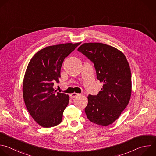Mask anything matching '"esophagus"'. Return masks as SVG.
Here are the masks:
<instances>
[{"label": "esophagus", "mask_w": 156, "mask_h": 156, "mask_svg": "<svg viewBox=\"0 0 156 156\" xmlns=\"http://www.w3.org/2000/svg\"><path fill=\"white\" fill-rule=\"evenodd\" d=\"M80 94H77V93H72V94H70V98H75V97H76V96H78V95H79Z\"/></svg>", "instance_id": "1"}]
</instances>
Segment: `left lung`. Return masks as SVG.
<instances>
[{
	"instance_id": "left-lung-1",
	"label": "left lung",
	"mask_w": 156,
	"mask_h": 156,
	"mask_svg": "<svg viewBox=\"0 0 156 156\" xmlns=\"http://www.w3.org/2000/svg\"><path fill=\"white\" fill-rule=\"evenodd\" d=\"M94 65L97 78L103 82L97 95H89L85 113L96 124L107 126L115 122L127 106L132 92L131 72L119 50L100 43H83L78 48Z\"/></svg>"
}]
</instances>
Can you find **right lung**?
I'll list each match as a JSON object with an SVG mask.
<instances>
[{
	"label": "right lung",
	"mask_w": 156,
	"mask_h": 156,
	"mask_svg": "<svg viewBox=\"0 0 156 156\" xmlns=\"http://www.w3.org/2000/svg\"><path fill=\"white\" fill-rule=\"evenodd\" d=\"M81 43H65L46 47L30 61L23 81V98L32 118L41 126L49 128L59 124L69 96L56 92L64 60Z\"/></svg>",
	"instance_id": "1"
}]
</instances>
